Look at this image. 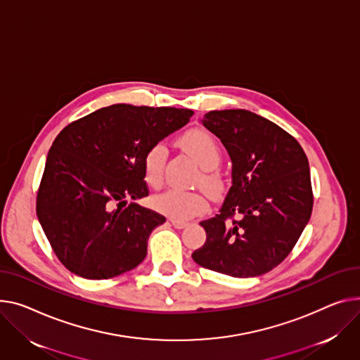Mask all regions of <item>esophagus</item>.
I'll return each mask as SVG.
<instances>
[{"label":"esophagus","mask_w":360,"mask_h":360,"mask_svg":"<svg viewBox=\"0 0 360 360\" xmlns=\"http://www.w3.org/2000/svg\"><path fill=\"white\" fill-rule=\"evenodd\" d=\"M171 223H172V226H174L175 229H185V227L188 226V223L179 221V220H174V219H171Z\"/></svg>","instance_id":"34e87169"}]
</instances>
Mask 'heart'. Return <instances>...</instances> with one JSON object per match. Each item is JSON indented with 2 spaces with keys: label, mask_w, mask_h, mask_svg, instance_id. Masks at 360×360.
<instances>
[{
  "label": "heart",
  "mask_w": 360,
  "mask_h": 360,
  "mask_svg": "<svg viewBox=\"0 0 360 360\" xmlns=\"http://www.w3.org/2000/svg\"><path fill=\"white\" fill-rule=\"evenodd\" d=\"M181 148L193 156L201 166L198 181L212 194L220 193L223 188V175L217 169L221 159V148L208 130L191 129L179 139ZM166 148L160 143L153 145L143 158V175L152 188H159L163 182V172L166 163ZM153 207L162 214L174 220H189L208 208L207 197L201 191L167 189L165 193L153 197Z\"/></svg>",
  "instance_id": "1"
}]
</instances>
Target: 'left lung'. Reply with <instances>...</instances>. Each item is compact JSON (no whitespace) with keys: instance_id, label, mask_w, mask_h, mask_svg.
<instances>
[{"instance_id":"obj_1","label":"left lung","mask_w":360,"mask_h":360,"mask_svg":"<svg viewBox=\"0 0 360 360\" xmlns=\"http://www.w3.org/2000/svg\"><path fill=\"white\" fill-rule=\"evenodd\" d=\"M202 124L221 140L233 167L220 212L200 223L207 240L193 259L234 278L266 274L291 253L311 217L307 155L295 137L248 110L210 111Z\"/></svg>"}]
</instances>
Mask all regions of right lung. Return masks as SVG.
<instances>
[{"label":"right lung","instance_id":"right-lung-1","mask_svg":"<svg viewBox=\"0 0 360 360\" xmlns=\"http://www.w3.org/2000/svg\"><path fill=\"white\" fill-rule=\"evenodd\" d=\"M193 110L114 104L68 124L55 139L36 212L62 265L86 279L134 269L166 219L127 200L149 195L143 158L184 127Z\"/></svg>","mask_w":360,"mask_h":360}]
</instances>
